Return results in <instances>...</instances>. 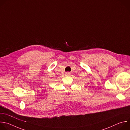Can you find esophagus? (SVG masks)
Listing matches in <instances>:
<instances>
[{"label":"esophagus","instance_id":"esophagus-1","mask_svg":"<svg viewBox=\"0 0 130 130\" xmlns=\"http://www.w3.org/2000/svg\"><path fill=\"white\" fill-rule=\"evenodd\" d=\"M66 74L67 76H69V75H71V73H70V72H67Z\"/></svg>","mask_w":130,"mask_h":130}]
</instances>
